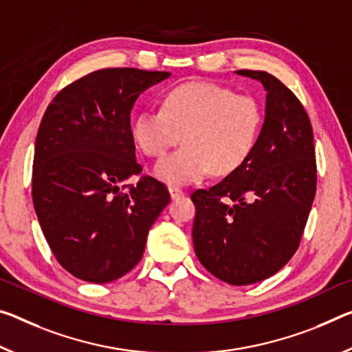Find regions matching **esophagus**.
<instances>
[{"label":"esophagus","instance_id":"obj_1","mask_svg":"<svg viewBox=\"0 0 352 352\" xmlns=\"http://www.w3.org/2000/svg\"><path fill=\"white\" fill-rule=\"evenodd\" d=\"M169 194H170V199L175 200V199H180L183 196V191H182L180 188H177V186H170L169 188Z\"/></svg>","mask_w":352,"mask_h":352}]
</instances>
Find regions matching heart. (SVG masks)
<instances>
[{
	"mask_svg": "<svg viewBox=\"0 0 352 352\" xmlns=\"http://www.w3.org/2000/svg\"><path fill=\"white\" fill-rule=\"evenodd\" d=\"M263 111L254 97L214 82L192 81L164 96L161 111H139L131 122L136 146L156 161L153 175L172 186L196 183L208 174L228 175L246 164L258 142Z\"/></svg>",
	"mask_w": 352,
	"mask_h": 352,
	"instance_id": "obj_1",
	"label": "heart"
}]
</instances>
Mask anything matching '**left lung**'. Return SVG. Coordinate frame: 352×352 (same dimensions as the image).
<instances>
[{
  "label": "left lung",
  "mask_w": 352,
  "mask_h": 352,
  "mask_svg": "<svg viewBox=\"0 0 352 352\" xmlns=\"http://www.w3.org/2000/svg\"><path fill=\"white\" fill-rule=\"evenodd\" d=\"M236 75L261 82L265 122L246 164L191 194L192 243L214 277L250 285L276 274L296 252L315 199L316 161L314 130L296 96L266 72Z\"/></svg>",
  "instance_id": "8db88e82"
}]
</instances>
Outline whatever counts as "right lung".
<instances>
[{"label":"right lung","mask_w":352,"mask_h":352,"mask_svg":"<svg viewBox=\"0 0 352 352\" xmlns=\"http://www.w3.org/2000/svg\"><path fill=\"white\" fill-rule=\"evenodd\" d=\"M169 72L103 69L64 87L43 114L32 166V202L60 266L81 280L108 283L142 258L150 227L170 196L141 174L130 114L138 97Z\"/></svg>","instance_id":"right-lung-1"}]
</instances>
